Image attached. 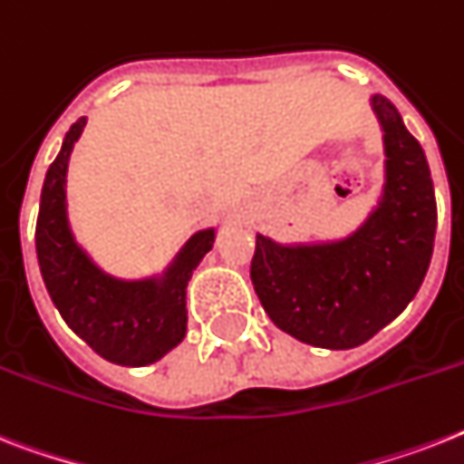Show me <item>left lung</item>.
I'll return each mask as SVG.
<instances>
[{"label":"left lung","mask_w":464,"mask_h":464,"mask_svg":"<svg viewBox=\"0 0 464 464\" xmlns=\"http://www.w3.org/2000/svg\"><path fill=\"white\" fill-rule=\"evenodd\" d=\"M383 138L382 198L338 240L276 243L257 233L250 276L278 329L314 348L350 350L393 322L427 276L436 198L427 157L386 97L369 100Z\"/></svg>","instance_id":"1"}]
</instances>
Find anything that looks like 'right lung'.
I'll return each mask as SVG.
<instances>
[{
	"label": "right lung",
	"instance_id": "1",
	"mask_svg": "<svg viewBox=\"0 0 464 464\" xmlns=\"http://www.w3.org/2000/svg\"><path fill=\"white\" fill-rule=\"evenodd\" d=\"M85 116L71 126L44 176L37 214L35 247L52 303L97 355L121 367H145L167 355L188 329L186 291L193 271L212 250L217 228H202L186 240L161 274L119 278L82 250L66 212V171Z\"/></svg>",
	"mask_w": 464,
	"mask_h": 464
}]
</instances>
